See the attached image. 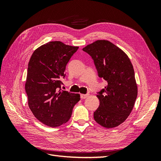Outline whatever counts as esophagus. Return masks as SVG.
Here are the masks:
<instances>
[{
    "label": "esophagus",
    "instance_id": "1",
    "mask_svg": "<svg viewBox=\"0 0 161 161\" xmlns=\"http://www.w3.org/2000/svg\"><path fill=\"white\" fill-rule=\"evenodd\" d=\"M89 96V94H80L81 99H85Z\"/></svg>",
    "mask_w": 161,
    "mask_h": 161
}]
</instances>
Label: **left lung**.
I'll use <instances>...</instances> for the list:
<instances>
[{"mask_svg":"<svg viewBox=\"0 0 161 161\" xmlns=\"http://www.w3.org/2000/svg\"><path fill=\"white\" fill-rule=\"evenodd\" d=\"M82 50L93 59L99 76L108 82L97 95L100 104L94 119L104 128L117 127L130 115L138 95L132 64L122 50L108 40H97Z\"/></svg>","mask_w":161,"mask_h":161,"instance_id":"1","label":"left lung"}]
</instances>
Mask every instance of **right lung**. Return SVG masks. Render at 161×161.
Returning <instances> with one entry per match:
<instances>
[{
	"label": "right lung",
	"instance_id": "add662e5",
	"mask_svg": "<svg viewBox=\"0 0 161 161\" xmlns=\"http://www.w3.org/2000/svg\"><path fill=\"white\" fill-rule=\"evenodd\" d=\"M78 48L60 41L50 42L37 47L29 62L25 85L29 108L39 121L50 127L66 123L80 99L78 93L58 91L67 63Z\"/></svg>",
	"mask_w": 161,
	"mask_h": 161
}]
</instances>
